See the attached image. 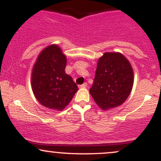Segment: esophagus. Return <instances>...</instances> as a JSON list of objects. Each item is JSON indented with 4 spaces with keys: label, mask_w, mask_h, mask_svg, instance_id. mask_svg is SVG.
<instances>
[{
    "label": "esophagus",
    "mask_w": 161,
    "mask_h": 161,
    "mask_svg": "<svg viewBox=\"0 0 161 161\" xmlns=\"http://www.w3.org/2000/svg\"><path fill=\"white\" fill-rule=\"evenodd\" d=\"M86 87H87V83H84V84L81 85L79 88H86Z\"/></svg>",
    "instance_id": "esophagus-1"
}]
</instances>
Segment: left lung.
Masks as SVG:
<instances>
[{
    "mask_svg": "<svg viewBox=\"0 0 161 161\" xmlns=\"http://www.w3.org/2000/svg\"><path fill=\"white\" fill-rule=\"evenodd\" d=\"M133 83V69L128 59L119 52H105L97 60L89 92L97 106L108 110L125 102Z\"/></svg>",
    "mask_w": 161,
    "mask_h": 161,
    "instance_id": "obj_1",
    "label": "left lung"
}]
</instances>
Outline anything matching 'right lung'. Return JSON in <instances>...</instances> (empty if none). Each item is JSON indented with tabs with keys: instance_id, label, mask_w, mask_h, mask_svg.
Masks as SVG:
<instances>
[{
	"instance_id": "right-lung-1",
	"label": "right lung",
	"mask_w": 161,
	"mask_h": 161,
	"mask_svg": "<svg viewBox=\"0 0 161 161\" xmlns=\"http://www.w3.org/2000/svg\"><path fill=\"white\" fill-rule=\"evenodd\" d=\"M66 55L56 44L45 47L38 55L31 75V86L42 106L61 111L69 104L78 87L66 74Z\"/></svg>"
}]
</instances>
